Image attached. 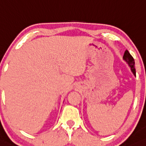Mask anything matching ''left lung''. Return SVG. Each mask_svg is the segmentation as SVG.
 Wrapping results in <instances>:
<instances>
[{"label": "left lung", "mask_w": 146, "mask_h": 146, "mask_svg": "<svg viewBox=\"0 0 146 146\" xmlns=\"http://www.w3.org/2000/svg\"><path fill=\"white\" fill-rule=\"evenodd\" d=\"M123 59L126 61V62H127V64H129V66L131 67V70L132 71L134 75H136V71H135V68L134 58H133V56L130 54L128 50H126L125 52H124V56H123Z\"/></svg>", "instance_id": "obj_1"}]
</instances>
